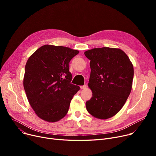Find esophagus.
<instances>
[{
	"label": "esophagus",
	"mask_w": 156,
	"mask_h": 156,
	"mask_svg": "<svg viewBox=\"0 0 156 156\" xmlns=\"http://www.w3.org/2000/svg\"><path fill=\"white\" fill-rule=\"evenodd\" d=\"M87 88V85H82V86H80V88L81 89H85Z\"/></svg>",
	"instance_id": "34e87169"
}]
</instances>
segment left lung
Wrapping results in <instances>:
<instances>
[{
  "label": "left lung",
  "instance_id": "8db88e82",
  "mask_svg": "<svg viewBox=\"0 0 156 156\" xmlns=\"http://www.w3.org/2000/svg\"><path fill=\"white\" fill-rule=\"evenodd\" d=\"M85 55L90 60L88 87L92 91L87 110L97 118H110L121 110L132 90L133 64L119 48H95Z\"/></svg>",
  "mask_w": 156,
  "mask_h": 156
}]
</instances>
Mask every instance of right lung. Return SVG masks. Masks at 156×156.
<instances>
[{"label":"right lung","mask_w":156,"mask_h":156,"mask_svg":"<svg viewBox=\"0 0 156 156\" xmlns=\"http://www.w3.org/2000/svg\"><path fill=\"white\" fill-rule=\"evenodd\" d=\"M79 53L62 46L45 45L38 48L25 66L23 86L37 115L56 122L67 114L80 87L71 83L69 63Z\"/></svg>","instance_id":"1"}]
</instances>
